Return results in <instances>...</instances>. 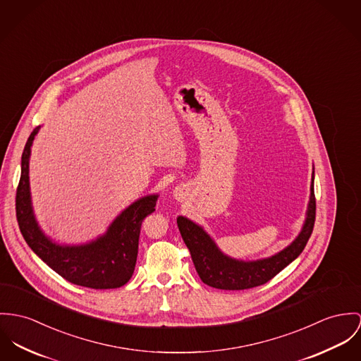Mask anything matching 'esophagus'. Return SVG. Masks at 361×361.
I'll use <instances>...</instances> for the list:
<instances>
[{
	"label": "esophagus",
	"mask_w": 361,
	"mask_h": 361,
	"mask_svg": "<svg viewBox=\"0 0 361 361\" xmlns=\"http://www.w3.org/2000/svg\"><path fill=\"white\" fill-rule=\"evenodd\" d=\"M182 195H183V192H182L180 189H176V190L173 192V196H175V198H180Z\"/></svg>",
	"instance_id": "esophagus-1"
}]
</instances>
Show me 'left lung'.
Masks as SVG:
<instances>
[{
	"label": "left lung",
	"instance_id": "8db88e82",
	"mask_svg": "<svg viewBox=\"0 0 361 361\" xmlns=\"http://www.w3.org/2000/svg\"><path fill=\"white\" fill-rule=\"evenodd\" d=\"M316 219L314 168L312 172L310 197L303 226L295 240L280 252L257 261H241L224 254L214 238L196 222L186 216H178L176 224L180 235L190 251L201 281L218 290H248L262 286L280 273L300 255L313 231Z\"/></svg>",
	"mask_w": 361,
	"mask_h": 361
}]
</instances>
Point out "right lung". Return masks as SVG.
Here are the masks:
<instances>
[{"label": "right lung", "instance_id": "right-lung-1", "mask_svg": "<svg viewBox=\"0 0 361 361\" xmlns=\"http://www.w3.org/2000/svg\"><path fill=\"white\" fill-rule=\"evenodd\" d=\"M29 136L22 154V173L16 190V218L19 229L34 254L65 280L81 287L109 290L130 281L137 257L142 221L156 211L159 195L140 197L128 205L95 240L68 245L55 243L39 228L34 215L29 164L34 137Z\"/></svg>", "mask_w": 361, "mask_h": 361}]
</instances>
